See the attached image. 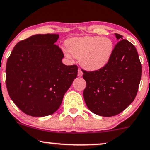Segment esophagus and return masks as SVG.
Listing matches in <instances>:
<instances>
[{
  "label": "esophagus",
  "mask_w": 150,
  "mask_h": 150,
  "mask_svg": "<svg viewBox=\"0 0 150 150\" xmlns=\"http://www.w3.org/2000/svg\"><path fill=\"white\" fill-rule=\"evenodd\" d=\"M82 75H83L82 71V70H81L80 68H79V69H78V73H77V75H78L79 77H82Z\"/></svg>",
  "instance_id": "esophagus-1"
}]
</instances>
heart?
Returning <instances> with one entry per match:
<instances>
[{
    "label": "heart",
    "instance_id": "b5f03b06",
    "mask_svg": "<svg viewBox=\"0 0 150 150\" xmlns=\"http://www.w3.org/2000/svg\"><path fill=\"white\" fill-rule=\"evenodd\" d=\"M66 47L70 54L79 59L81 66L90 71L105 67L110 60L115 48L110 38L99 36L70 38L66 42Z\"/></svg>",
    "mask_w": 150,
    "mask_h": 150
}]
</instances>
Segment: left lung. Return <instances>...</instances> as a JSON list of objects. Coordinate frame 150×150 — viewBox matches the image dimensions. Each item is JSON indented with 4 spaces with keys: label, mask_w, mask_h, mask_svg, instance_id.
Instances as JSON below:
<instances>
[{
    "label": "left lung",
    "mask_w": 150,
    "mask_h": 150,
    "mask_svg": "<svg viewBox=\"0 0 150 150\" xmlns=\"http://www.w3.org/2000/svg\"><path fill=\"white\" fill-rule=\"evenodd\" d=\"M115 45L109 63L101 69L83 71L86 86L83 91L90 111L103 117L120 114L134 100L142 68L134 45L115 33Z\"/></svg>",
    "instance_id": "obj_1"
}]
</instances>
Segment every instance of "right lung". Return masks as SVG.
Wrapping results in <instances>:
<instances>
[{
    "mask_svg": "<svg viewBox=\"0 0 150 150\" xmlns=\"http://www.w3.org/2000/svg\"><path fill=\"white\" fill-rule=\"evenodd\" d=\"M59 37V34L30 36L14 46L7 61L5 82L9 96L30 116L54 113L77 77L76 65L62 63L64 54L55 44Z\"/></svg>",
    "mask_w": 150,
    "mask_h": 150,
    "instance_id": "right-lung-1",
    "label": "right lung"
}]
</instances>
